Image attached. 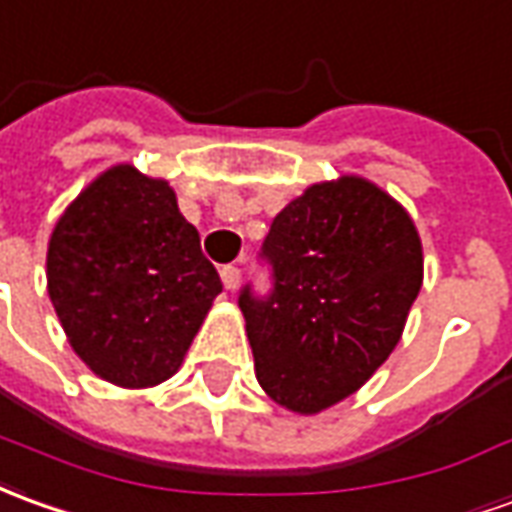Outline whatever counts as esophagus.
I'll return each instance as SVG.
<instances>
[{"instance_id": "esophagus-1", "label": "esophagus", "mask_w": 512, "mask_h": 512, "mask_svg": "<svg viewBox=\"0 0 512 512\" xmlns=\"http://www.w3.org/2000/svg\"><path fill=\"white\" fill-rule=\"evenodd\" d=\"M221 282H224V288H227V291L238 288V282H241V268H238V266H224V268H221Z\"/></svg>"}]
</instances>
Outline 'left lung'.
<instances>
[{
    "mask_svg": "<svg viewBox=\"0 0 512 512\" xmlns=\"http://www.w3.org/2000/svg\"><path fill=\"white\" fill-rule=\"evenodd\" d=\"M268 288L238 296L257 382L293 413L355 393L388 360L421 291V241L391 196L360 177L307 188L271 221Z\"/></svg>",
    "mask_w": 512,
    "mask_h": 512,
    "instance_id": "left-lung-1",
    "label": "left lung"
}]
</instances>
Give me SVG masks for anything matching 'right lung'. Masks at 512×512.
Returning <instances> with one entry per match:
<instances>
[{"label": "right lung", "instance_id": "add662e5", "mask_svg": "<svg viewBox=\"0 0 512 512\" xmlns=\"http://www.w3.org/2000/svg\"><path fill=\"white\" fill-rule=\"evenodd\" d=\"M46 280L74 352L124 388L169 380L221 293L169 182L132 166L105 171L60 216Z\"/></svg>", "mask_w": 512, "mask_h": 512}]
</instances>
